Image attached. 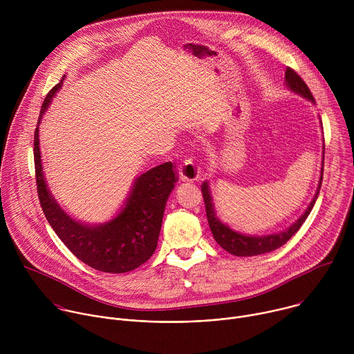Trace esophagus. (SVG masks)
<instances>
[{
	"label": "esophagus",
	"instance_id": "34e87169",
	"mask_svg": "<svg viewBox=\"0 0 354 354\" xmlns=\"http://www.w3.org/2000/svg\"><path fill=\"white\" fill-rule=\"evenodd\" d=\"M198 167L196 165V162L189 158V160H185L182 162V165L179 167V178L180 180L183 182H193V180H197L198 179Z\"/></svg>",
	"mask_w": 354,
	"mask_h": 354
}]
</instances>
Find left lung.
<instances>
[{"label":"left lung","mask_w":354,"mask_h":354,"mask_svg":"<svg viewBox=\"0 0 354 354\" xmlns=\"http://www.w3.org/2000/svg\"><path fill=\"white\" fill-rule=\"evenodd\" d=\"M284 84L290 92L299 95L301 97H304V99L310 100V102L315 104L314 96H313L311 91L308 89L307 84L301 80V77L294 70H291V68L286 70ZM324 153H325V145H324ZM322 174H324V158H322V171H321L319 185L317 187L314 198L311 200V203L307 207V210L304 212V214H302L295 223H292L288 228H286L280 232H276V234H269V235L242 234L239 231L232 230L225 223H223L216 214L209 182L205 180L203 183H201V193H203L205 205H206L207 221H209V225H210V230H212V234H213L216 242L223 249H225L227 252H230L231 255H235V257H258V255L268 254V252H272V250L283 246L301 228V225L304 224V221L310 216V213L315 205V201L318 198V194H319V189L322 185Z\"/></svg>","instance_id":"obj_1"}]
</instances>
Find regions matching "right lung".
<instances>
[{
    "label": "right lung",
    "instance_id": "1",
    "mask_svg": "<svg viewBox=\"0 0 354 354\" xmlns=\"http://www.w3.org/2000/svg\"><path fill=\"white\" fill-rule=\"evenodd\" d=\"M64 78L47 93L35 131V169L40 206L57 236L81 262L105 273L131 272L156 252L165 205L176 179L174 165L165 162L138 175L111 220L89 224L71 217L48 189L39 141V124L62 89Z\"/></svg>",
    "mask_w": 354,
    "mask_h": 354
}]
</instances>
